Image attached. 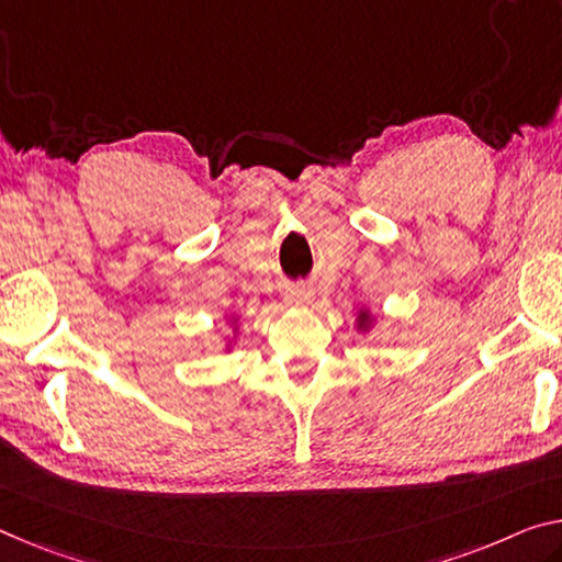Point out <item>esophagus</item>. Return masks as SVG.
I'll use <instances>...</instances> for the list:
<instances>
[{
    "instance_id": "34e87169",
    "label": "esophagus",
    "mask_w": 562,
    "mask_h": 562,
    "mask_svg": "<svg viewBox=\"0 0 562 562\" xmlns=\"http://www.w3.org/2000/svg\"><path fill=\"white\" fill-rule=\"evenodd\" d=\"M286 301H289V306H308L311 301H314V291L306 289V286L291 289V291L286 293Z\"/></svg>"
}]
</instances>
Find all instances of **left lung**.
Here are the masks:
<instances>
[{
    "label": "left lung",
    "instance_id": "obj_1",
    "mask_svg": "<svg viewBox=\"0 0 562 562\" xmlns=\"http://www.w3.org/2000/svg\"><path fill=\"white\" fill-rule=\"evenodd\" d=\"M374 324H376L374 311H371V308H359V311H357V322H353V326H357V331L367 334Z\"/></svg>",
    "mask_w": 562,
    "mask_h": 562
}]
</instances>
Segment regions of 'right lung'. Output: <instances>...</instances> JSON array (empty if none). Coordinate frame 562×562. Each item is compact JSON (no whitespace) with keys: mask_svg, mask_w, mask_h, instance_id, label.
Masks as SVG:
<instances>
[{"mask_svg":"<svg viewBox=\"0 0 562 562\" xmlns=\"http://www.w3.org/2000/svg\"><path fill=\"white\" fill-rule=\"evenodd\" d=\"M223 318H226V324L231 326V334L223 336V341H226V349H223V351L231 353L233 351V344H236L238 336H240V316L238 314H226Z\"/></svg>","mask_w":562,"mask_h":562,"instance_id":"obj_1","label":"right lung"}]
</instances>
